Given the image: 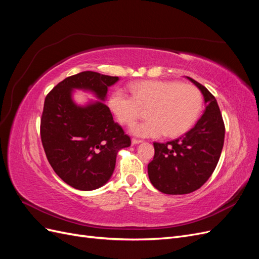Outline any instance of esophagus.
I'll return each mask as SVG.
<instances>
[{
	"label": "esophagus",
	"mask_w": 259,
	"mask_h": 259,
	"mask_svg": "<svg viewBox=\"0 0 259 259\" xmlns=\"http://www.w3.org/2000/svg\"><path fill=\"white\" fill-rule=\"evenodd\" d=\"M140 143H143V140L135 139V138L132 139V145H138V144H140Z\"/></svg>",
	"instance_id": "34e87169"
}]
</instances>
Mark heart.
Segmentation results:
<instances>
[{
    "label": "heart",
    "mask_w": 259,
    "mask_h": 259,
    "mask_svg": "<svg viewBox=\"0 0 259 259\" xmlns=\"http://www.w3.org/2000/svg\"><path fill=\"white\" fill-rule=\"evenodd\" d=\"M133 96L116 90L109 107L123 124H133L142 108L150 107V120L133 125L131 133L138 137H177L185 134L197 120L201 109V94L190 84L176 81H142L131 86Z\"/></svg>",
    "instance_id": "1"
}]
</instances>
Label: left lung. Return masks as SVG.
Instances as JSON below:
<instances>
[{
  "label": "left lung",
  "instance_id": "left-lung-1",
  "mask_svg": "<svg viewBox=\"0 0 259 259\" xmlns=\"http://www.w3.org/2000/svg\"><path fill=\"white\" fill-rule=\"evenodd\" d=\"M187 79L201 91L205 110L184 136L166 144L153 143L148 175L153 187L165 194H187L201 188L216 168L224 146L225 125L216 98L199 82Z\"/></svg>",
  "mask_w": 259,
  "mask_h": 259
}]
</instances>
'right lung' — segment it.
<instances>
[{"mask_svg": "<svg viewBox=\"0 0 259 259\" xmlns=\"http://www.w3.org/2000/svg\"><path fill=\"white\" fill-rule=\"evenodd\" d=\"M117 76L83 71L67 77L49 93L41 119V139L53 169L74 189L91 191L109 182L116 154L131 138L104 104ZM93 93L98 101L77 105L73 92Z\"/></svg>", "mask_w": 259, "mask_h": 259, "instance_id": "right-lung-1", "label": "right lung"}]
</instances>
